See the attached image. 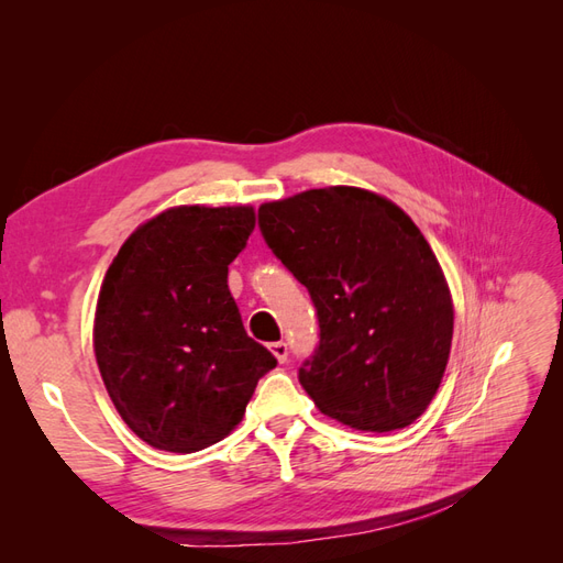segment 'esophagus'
<instances>
[{
	"mask_svg": "<svg viewBox=\"0 0 563 563\" xmlns=\"http://www.w3.org/2000/svg\"><path fill=\"white\" fill-rule=\"evenodd\" d=\"M269 352L277 356L279 364H284V362L288 360V345L282 343V340H279V343H272V345H269Z\"/></svg>",
	"mask_w": 563,
	"mask_h": 563,
	"instance_id": "34e87169",
	"label": "esophagus"
}]
</instances>
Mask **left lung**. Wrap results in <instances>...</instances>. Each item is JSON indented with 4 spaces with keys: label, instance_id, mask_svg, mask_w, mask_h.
<instances>
[{
    "label": "left lung",
    "instance_id": "obj_1",
    "mask_svg": "<svg viewBox=\"0 0 563 563\" xmlns=\"http://www.w3.org/2000/svg\"><path fill=\"white\" fill-rule=\"evenodd\" d=\"M258 228L317 308L319 345L298 380L319 411L364 432L411 424L453 338L449 284L413 220L338 185L263 203Z\"/></svg>",
    "mask_w": 563,
    "mask_h": 563
}]
</instances>
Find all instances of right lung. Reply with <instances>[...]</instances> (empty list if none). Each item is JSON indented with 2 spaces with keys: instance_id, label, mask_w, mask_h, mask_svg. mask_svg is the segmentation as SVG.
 <instances>
[{
  "instance_id": "add662e5",
  "label": "right lung",
  "mask_w": 563,
  "mask_h": 563,
  "mask_svg": "<svg viewBox=\"0 0 563 563\" xmlns=\"http://www.w3.org/2000/svg\"><path fill=\"white\" fill-rule=\"evenodd\" d=\"M255 228L251 207H178L119 249L100 286L96 362L129 428L195 453L240 424L275 354L244 331L228 265Z\"/></svg>"
}]
</instances>
